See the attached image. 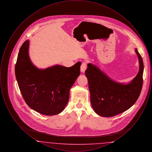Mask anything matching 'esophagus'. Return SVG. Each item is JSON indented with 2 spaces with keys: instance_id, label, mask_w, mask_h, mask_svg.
I'll list each match as a JSON object with an SVG mask.
<instances>
[{
  "instance_id": "34e87169",
  "label": "esophagus",
  "mask_w": 152,
  "mask_h": 152,
  "mask_svg": "<svg viewBox=\"0 0 152 152\" xmlns=\"http://www.w3.org/2000/svg\"><path fill=\"white\" fill-rule=\"evenodd\" d=\"M87 63L86 62H83L81 66H80V70L82 72H84L87 69Z\"/></svg>"
}]
</instances>
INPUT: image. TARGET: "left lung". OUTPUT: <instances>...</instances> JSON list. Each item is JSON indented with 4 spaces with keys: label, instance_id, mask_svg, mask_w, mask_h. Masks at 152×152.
Masks as SVG:
<instances>
[{
    "label": "left lung",
    "instance_id": "left-lung-1",
    "mask_svg": "<svg viewBox=\"0 0 152 152\" xmlns=\"http://www.w3.org/2000/svg\"><path fill=\"white\" fill-rule=\"evenodd\" d=\"M140 69L130 83H116L96 65L89 63L85 73L91 93V102L94 112L102 117H113L130 108L137 100L143 84L144 64L136 49Z\"/></svg>",
    "mask_w": 152,
    "mask_h": 152
}]
</instances>
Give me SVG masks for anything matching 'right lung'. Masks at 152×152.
<instances>
[{
	"label": "right lung",
	"instance_id": "right-lung-1",
	"mask_svg": "<svg viewBox=\"0 0 152 152\" xmlns=\"http://www.w3.org/2000/svg\"><path fill=\"white\" fill-rule=\"evenodd\" d=\"M29 40L22 44L15 76L22 96L29 107L47 116L58 115L68 103L69 90L80 73L81 62L71 67L55 65L39 69L28 56Z\"/></svg>",
	"mask_w": 152,
	"mask_h": 152
}]
</instances>
